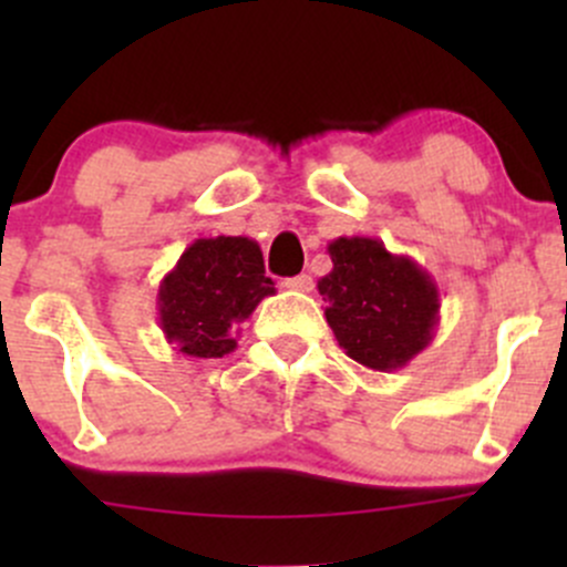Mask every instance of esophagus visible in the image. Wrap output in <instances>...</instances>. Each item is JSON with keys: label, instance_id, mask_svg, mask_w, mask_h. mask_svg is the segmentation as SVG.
<instances>
[{"label": "esophagus", "instance_id": "obj_1", "mask_svg": "<svg viewBox=\"0 0 567 567\" xmlns=\"http://www.w3.org/2000/svg\"><path fill=\"white\" fill-rule=\"evenodd\" d=\"M285 288L299 290V293H310L312 277H310V274H299V277H290V279H285Z\"/></svg>", "mask_w": 567, "mask_h": 567}]
</instances>
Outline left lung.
<instances>
[{
	"instance_id": "8db88e82",
	"label": "left lung",
	"mask_w": 567,
	"mask_h": 567,
	"mask_svg": "<svg viewBox=\"0 0 567 567\" xmlns=\"http://www.w3.org/2000/svg\"><path fill=\"white\" fill-rule=\"evenodd\" d=\"M334 262L318 279L323 316L353 362L379 373L405 368L431 346L439 326V288L409 255H392L368 236L334 238Z\"/></svg>"
}]
</instances>
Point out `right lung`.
<instances>
[{"label": "right lung", "instance_id": "1", "mask_svg": "<svg viewBox=\"0 0 567 567\" xmlns=\"http://www.w3.org/2000/svg\"><path fill=\"white\" fill-rule=\"evenodd\" d=\"M274 293L257 241L197 238L158 285V326L183 357L219 359L236 351L238 323Z\"/></svg>", "mask_w": 567, "mask_h": 567}]
</instances>
